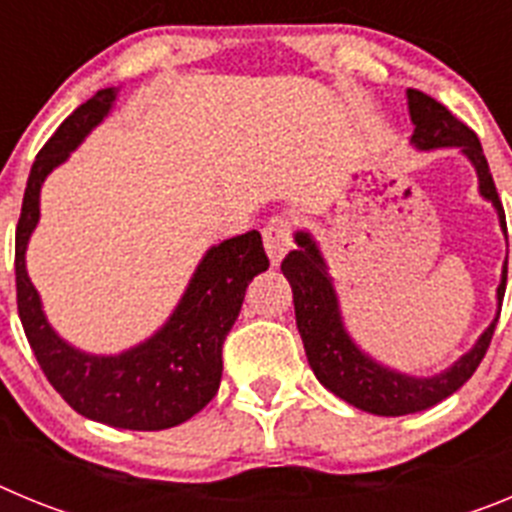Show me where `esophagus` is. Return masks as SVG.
<instances>
[{"label":"esophagus","instance_id":"1","mask_svg":"<svg viewBox=\"0 0 512 512\" xmlns=\"http://www.w3.org/2000/svg\"><path fill=\"white\" fill-rule=\"evenodd\" d=\"M264 246H266V253H269L271 264L274 266L282 264L287 251L292 248V223H289V217L284 215L271 217L264 228Z\"/></svg>","mask_w":512,"mask_h":512}]
</instances>
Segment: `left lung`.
Instances as JSON below:
<instances>
[{"label":"left lung","mask_w":512,"mask_h":512,"mask_svg":"<svg viewBox=\"0 0 512 512\" xmlns=\"http://www.w3.org/2000/svg\"><path fill=\"white\" fill-rule=\"evenodd\" d=\"M410 120H413V143L420 151L431 148H461V153L472 161L474 171L479 176V194L495 205L500 228L508 235L505 225L503 202L497 197L495 182H492L490 166L479 146V138L472 128L456 120L441 102H436L428 94L418 89H408ZM297 251H289L282 261L284 277L292 284V297H295V318L300 330L305 354L310 361V369L315 372L318 382L325 390L346 400L354 408L366 410L374 415H408L428 410L454 395L461 384L467 382L477 372L479 361L485 359L490 348L492 333H495L497 318H500V305L505 297V282H508V264L503 266V279L497 287V318L490 328L479 336L472 351L454 361L446 372L433 374V377H410L382 366L364 354L351 336L343 328L341 307H338L336 289L328 277V266L320 256L318 243L312 241L310 233H297Z\"/></svg>","instance_id":"1"}]
</instances>
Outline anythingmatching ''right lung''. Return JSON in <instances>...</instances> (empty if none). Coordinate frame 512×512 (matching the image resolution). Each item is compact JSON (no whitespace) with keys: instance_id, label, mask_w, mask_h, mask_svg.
<instances>
[{"instance_id":"1","label":"right lung","mask_w":512,"mask_h":512,"mask_svg":"<svg viewBox=\"0 0 512 512\" xmlns=\"http://www.w3.org/2000/svg\"><path fill=\"white\" fill-rule=\"evenodd\" d=\"M115 94L112 87L99 89L35 156L15 233L17 312L40 369L76 413L112 428L164 431L197 415L215 397L223 377V341L241 312L248 282L269 269V259L259 230L212 246L164 328L117 356L84 354L58 336L27 277V241L38 225L45 176L102 122Z\"/></svg>"}]
</instances>
